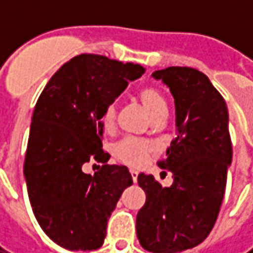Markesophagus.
Returning a JSON list of instances; mask_svg holds the SVG:
<instances>
[{"mask_svg":"<svg viewBox=\"0 0 253 253\" xmlns=\"http://www.w3.org/2000/svg\"><path fill=\"white\" fill-rule=\"evenodd\" d=\"M130 173H131L132 181H134V183H137V180H138V172H137V170H130Z\"/></svg>","mask_w":253,"mask_h":253,"instance_id":"34e87169","label":"esophagus"}]
</instances>
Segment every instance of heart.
Here are the masks:
<instances>
[{"mask_svg":"<svg viewBox=\"0 0 253 253\" xmlns=\"http://www.w3.org/2000/svg\"><path fill=\"white\" fill-rule=\"evenodd\" d=\"M139 100L154 122L164 119L167 115V101L159 89L153 86L143 88L139 92ZM116 114H118L116 101H111L105 105L101 118L105 127H111L115 123ZM150 152H152V146L148 142L130 137L123 138L114 146V154L116 159L130 167H139L143 164Z\"/></svg>","mask_w":253,"mask_h":253,"instance_id":"1","label":"heart"}]
</instances>
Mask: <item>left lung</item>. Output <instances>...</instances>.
<instances>
[{"instance_id":"1","label":"left lung","mask_w":253,"mask_h":253,"mask_svg":"<svg viewBox=\"0 0 253 253\" xmlns=\"http://www.w3.org/2000/svg\"><path fill=\"white\" fill-rule=\"evenodd\" d=\"M152 77L175 99L176 137L157 163L173 183L161 187L153 175H138L146 202L137 214V236L149 252L177 253L201 244L217 221L233 153L228 107L196 69L170 66Z\"/></svg>"}]
</instances>
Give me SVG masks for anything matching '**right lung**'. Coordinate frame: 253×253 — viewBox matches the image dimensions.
<instances>
[{"instance_id": "right-lung-1", "label": "right lung", "mask_w": 253, "mask_h": 253, "mask_svg": "<svg viewBox=\"0 0 253 253\" xmlns=\"http://www.w3.org/2000/svg\"><path fill=\"white\" fill-rule=\"evenodd\" d=\"M145 73V67L81 54L63 65L36 101L24 176L32 211L43 232L69 251L104 243L107 222L122 192L132 184L125 165H108L103 150L105 105ZM103 162L93 176L82 172Z\"/></svg>"}]
</instances>
